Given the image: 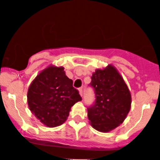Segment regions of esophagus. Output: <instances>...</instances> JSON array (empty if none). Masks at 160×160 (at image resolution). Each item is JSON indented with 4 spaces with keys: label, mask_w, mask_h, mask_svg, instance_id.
Returning a JSON list of instances; mask_svg holds the SVG:
<instances>
[{
    "label": "esophagus",
    "mask_w": 160,
    "mask_h": 160,
    "mask_svg": "<svg viewBox=\"0 0 160 160\" xmlns=\"http://www.w3.org/2000/svg\"><path fill=\"white\" fill-rule=\"evenodd\" d=\"M79 93H80V96H83V88H79Z\"/></svg>",
    "instance_id": "34e87169"
}]
</instances>
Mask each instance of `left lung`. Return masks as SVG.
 Returning <instances> with one entry per match:
<instances>
[{
	"mask_svg": "<svg viewBox=\"0 0 160 160\" xmlns=\"http://www.w3.org/2000/svg\"><path fill=\"white\" fill-rule=\"evenodd\" d=\"M90 85L96 94L95 103L88 108V117L96 130L108 132L123 122L132 103L130 91L114 66L92 73Z\"/></svg>",
	"mask_w": 160,
	"mask_h": 160,
	"instance_id": "left-lung-1",
	"label": "left lung"
}]
</instances>
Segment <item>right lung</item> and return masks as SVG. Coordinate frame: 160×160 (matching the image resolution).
I'll return each mask as SVG.
<instances>
[{"label":"right lung","instance_id":"1","mask_svg":"<svg viewBox=\"0 0 160 160\" xmlns=\"http://www.w3.org/2000/svg\"><path fill=\"white\" fill-rule=\"evenodd\" d=\"M64 69L63 67L50 65L37 75L28 90L30 111L49 128L64 123L71 108L82 100Z\"/></svg>","mask_w":160,"mask_h":160}]
</instances>
